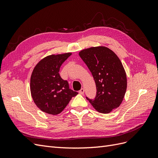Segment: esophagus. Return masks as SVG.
<instances>
[{
  "label": "esophagus",
  "instance_id": "1",
  "mask_svg": "<svg viewBox=\"0 0 158 158\" xmlns=\"http://www.w3.org/2000/svg\"><path fill=\"white\" fill-rule=\"evenodd\" d=\"M79 94L81 95H83L84 94V89L82 88L80 91H79Z\"/></svg>",
  "mask_w": 158,
  "mask_h": 158
}]
</instances>
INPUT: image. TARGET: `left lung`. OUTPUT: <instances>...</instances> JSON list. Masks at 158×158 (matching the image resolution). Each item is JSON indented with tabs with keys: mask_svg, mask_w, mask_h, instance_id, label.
<instances>
[{
	"mask_svg": "<svg viewBox=\"0 0 158 158\" xmlns=\"http://www.w3.org/2000/svg\"><path fill=\"white\" fill-rule=\"evenodd\" d=\"M96 85L97 93L89 103L97 111L109 113L120 106L127 88L126 72L117 55L104 46L92 47L79 52Z\"/></svg>",
	"mask_w": 158,
	"mask_h": 158,
	"instance_id": "left-lung-1",
	"label": "left lung"
}]
</instances>
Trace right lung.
<instances>
[{
    "label": "right lung",
    "mask_w": 158,
    "mask_h": 158,
    "mask_svg": "<svg viewBox=\"0 0 158 158\" xmlns=\"http://www.w3.org/2000/svg\"><path fill=\"white\" fill-rule=\"evenodd\" d=\"M71 52L51 55L41 59L33 69L30 91L33 102L43 112L56 115L60 113L78 92L69 88L59 73L60 66Z\"/></svg>",
    "instance_id": "1"
}]
</instances>
